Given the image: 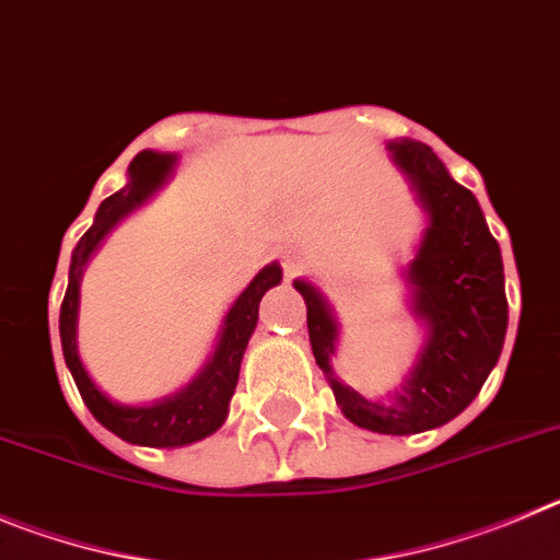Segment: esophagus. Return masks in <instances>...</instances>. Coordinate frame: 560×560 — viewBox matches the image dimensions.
<instances>
[{
  "label": "esophagus",
  "mask_w": 560,
  "mask_h": 560,
  "mask_svg": "<svg viewBox=\"0 0 560 560\" xmlns=\"http://www.w3.org/2000/svg\"><path fill=\"white\" fill-rule=\"evenodd\" d=\"M299 268H301V259H299V256H295V254H287V256H284V273L292 276Z\"/></svg>",
  "instance_id": "1"
}]
</instances>
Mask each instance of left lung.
<instances>
[{
    "label": "left lung",
    "mask_w": 560,
    "mask_h": 560,
    "mask_svg": "<svg viewBox=\"0 0 560 560\" xmlns=\"http://www.w3.org/2000/svg\"><path fill=\"white\" fill-rule=\"evenodd\" d=\"M390 153L430 214L410 265L412 310L424 317L430 337L396 405L368 401L331 376L335 320L315 287L295 281V290L304 295L312 354L329 376L342 416L362 430L412 435L452 421L480 393L505 342L508 299L500 245L475 195L452 180L427 144L401 139L390 144Z\"/></svg>",
    "instance_id": "left-lung-1"
}]
</instances>
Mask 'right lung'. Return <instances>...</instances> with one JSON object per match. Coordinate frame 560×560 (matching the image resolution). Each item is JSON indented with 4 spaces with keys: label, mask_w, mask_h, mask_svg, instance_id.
Wrapping results in <instances>:
<instances>
[{
    "label": "right lung",
    "mask_w": 560,
    "mask_h": 560,
    "mask_svg": "<svg viewBox=\"0 0 560 560\" xmlns=\"http://www.w3.org/2000/svg\"><path fill=\"white\" fill-rule=\"evenodd\" d=\"M173 164L175 155L153 153V150H144L130 161L128 186L100 203L94 225L80 236L78 248L72 250L69 287L63 304H60V346H63V357H67V365L72 371L74 385H78L85 407L92 410V416L105 430L128 443H139V446H184V443H195L211 435L223 424L236 380H240V362H243L245 346H248V337L254 335L256 317H259L261 295L281 281L279 265H268L250 281L248 290L236 299L229 317H225L223 335H220L211 362L200 371L198 380L186 390H180L178 396L153 407H122L105 399L85 374L83 362L78 357V346H74L80 273H83L85 261L94 254V248L103 243V236L167 180Z\"/></svg>",
    "instance_id": "obj_1"
}]
</instances>
